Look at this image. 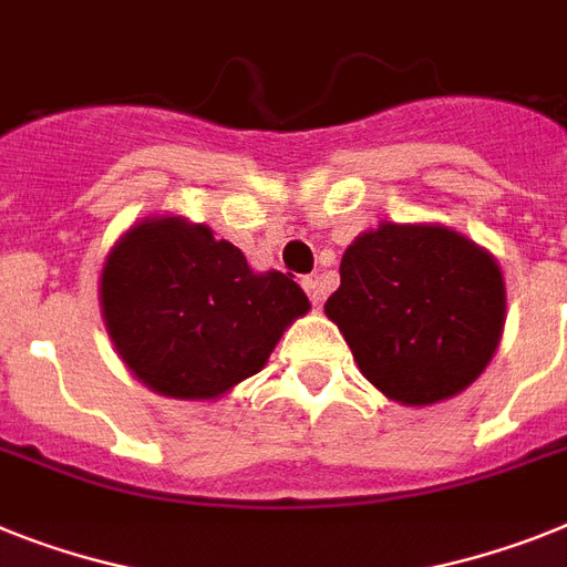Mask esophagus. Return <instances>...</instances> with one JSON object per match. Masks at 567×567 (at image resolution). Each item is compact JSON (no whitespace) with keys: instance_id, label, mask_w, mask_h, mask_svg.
<instances>
[{"instance_id":"obj_1","label":"esophagus","mask_w":567,"mask_h":567,"mask_svg":"<svg viewBox=\"0 0 567 567\" xmlns=\"http://www.w3.org/2000/svg\"><path fill=\"white\" fill-rule=\"evenodd\" d=\"M302 288H306V293L311 297L313 306L320 308L322 306V285L317 282V276H306V279H302Z\"/></svg>"}]
</instances>
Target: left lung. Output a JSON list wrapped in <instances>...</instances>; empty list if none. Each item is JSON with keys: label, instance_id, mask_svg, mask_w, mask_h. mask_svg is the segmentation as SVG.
Returning a JSON list of instances; mask_svg holds the SVG:
<instances>
[{"label": "left lung", "instance_id": "8db88e82", "mask_svg": "<svg viewBox=\"0 0 567 567\" xmlns=\"http://www.w3.org/2000/svg\"><path fill=\"white\" fill-rule=\"evenodd\" d=\"M496 256L435 221H380L342 254L326 317L389 401L432 406L482 378L504 331Z\"/></svg>", "mask_w": 567, "mask_h": 567}]
</instances>
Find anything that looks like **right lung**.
Instances as JSON below:
<instances>
[{"instance_id": "add662e5", "label": "right lung", "mask_w": 567, "mask_h": 567, "mask_svg": "<svg viewBox=\"0 0 567 567\" xmlns=\"http://www.w3.org/2000/svg\"><path fill=\"white\" fill-rule=\"evenodd\" d=\"M97 293L123 365L175 401L225 398L311 311L291 276L254 270L239 247L173 213L141 218L114 241Z\"/></svg>"}]
</instances>
